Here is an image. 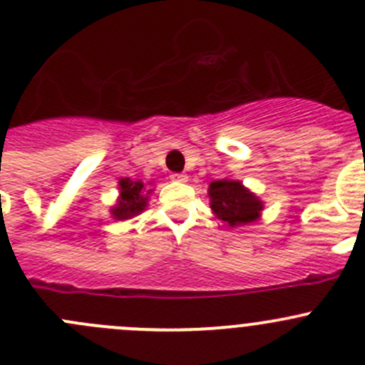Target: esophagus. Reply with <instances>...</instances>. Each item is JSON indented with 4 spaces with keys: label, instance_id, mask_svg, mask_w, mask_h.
<instances>
[{
    "label": "esophagus",
    "instance_id": "obj_1",
    "mask_svg": "<svg viewBox=\"0 0 365 365\" xmlns=\"http://www.w3.org/2000/svg\"><path fill=\"white\" fill-rule=\"evenodd\" d=\"M171 180L173 182H187V175H183V173H173Z\"/></svg>",
    "mask_w": 365,
    "mask_h": 365
}]
</instances>
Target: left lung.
<instances>
[{"label": "left lung", "mask_w": 365, "mask_h": 365, "mask_svg": "<svg viewBox=\"0 0 365 365\" xmlns=\"http://www.w3.org/2000/svg\"><path fill=\"white\" fill-rule=\"evenodd\" d=\"M208 196H210V208L214 214L230 226L247 225V222L257 221L260 215L262 201L235 180L212 182Z\"/></svg>", "instance_id": "8db88e82"}]
</instances>
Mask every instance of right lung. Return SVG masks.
Instances as JSON below:
<instances>
[{"label":"right lung","instance_id":"obj_1","mask_svg":"<svg viewBox=\"0 0 365 365\" xmlns=\"http://www.w3.org/2000/svg\"><path fill=\"white\" fill-rule=\"evenodd\" d=\"M119 189H121V196H119L118 207L112 210L115 219H128L133 215L140 214L146 208V189H144L143 182H132L130 178H123L119 182ZM150 192V190H148Z\"/></svg>","mask_w":365,"mask_h":365}]
</instances>
